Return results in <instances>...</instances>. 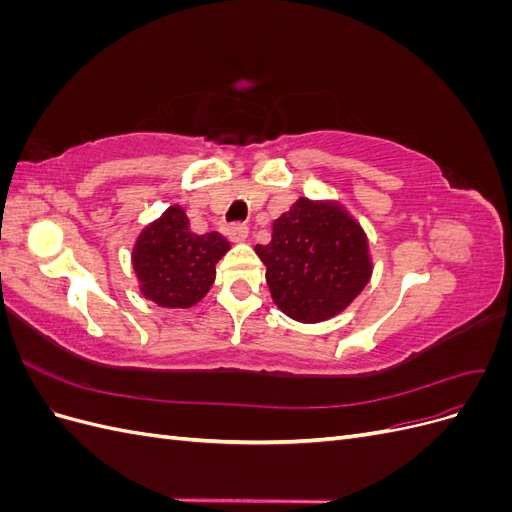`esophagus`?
<instances>
[{"label": "esophagus", "mask_w": 512, "mask_h": 512, "mask_svg": "<svg viewBox=\"0 0 512 512\" xmlns=\"http://www.w3.org/2000/svg\"><path fill=\"white\" fill-rule=\"evenodd\" d=\"M247 235H250V228H247L245 224H230V226H228V237H230V241L243 243V241L247 239Z\"/></svg>", "instance_id": "obj_1"}]
</instances>
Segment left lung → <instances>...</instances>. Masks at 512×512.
<instances>
[{
	"label": "left lung",
	"mask_w": 512,
	"mask_h": 512,
	"mask_svg": "<svg viewBox=\"0 0 512 512\" xmlns=\"http://www.w3.org/2000/svg\"><path fill=\"white\" fill-rule=\"evenodd\" d=\"M254 252L282 312L305 324L342 314L371 280L374 262L359 220L339 200L297 198Z\"/></svg>",
	"instance_id": "left-lung-1"
}]
</instances>
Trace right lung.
Here are the masks:
<instances>
[{
  "mask_svg": "<svg viewBox=\"0 0 512 512\" xmlns=\"http://www.w3.org/2000/svg\"><path fill=\"white\" fill-rule=\"evenodd\" d=\"M228 250L230 243L220 232L196 235L183 207L170 205L132 245L138 292L160 307H194L213 286L215 265Z\"/></svg>",
  "mask_w": 512,
  "mask_h": 512,
  "instance_id": "add662e5",
  "label": "right lung"
}]
</instances>
